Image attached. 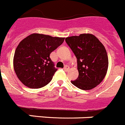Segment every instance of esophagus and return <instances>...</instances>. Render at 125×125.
Returning <instances> with one entry per match:
<instances>
[{
  "instance_id": "obj_1",
  "label": "esophagus",
  "mask_w": 125,
  "mask_h": 125,
  "mask_svg": "<svg viewBox=\"0 0 125 125\" xmlns=\"http://www.w3.org/2000/svg\"><path fill=\"white\" fill-rule=\"evenodd\" d=\"M69 69H70V68H69L68 66H65L64 68V70L65 72H68V71L69 70Z\"/></svg>"
}]
</instances>
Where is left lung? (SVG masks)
Returning a JSON list of instances; mask_svg holds the SVG:
<instances>
[{"mask_svg":"<svg viewBox=\"0 0 125 125\" xmlns=\"http://www.w3.org/2000/svg\"><path fill=\"white\" fill-rule=\"evenodd\" d=\"M77 59L79 77L71 83L84 90L94 88L107 73L108 58L100 41L91 33H83L65 39Z\"/></svg>","mask_w":125,"mask_h":125,"instance_id":"8db88e82","label":"left lung"}]
</instances>
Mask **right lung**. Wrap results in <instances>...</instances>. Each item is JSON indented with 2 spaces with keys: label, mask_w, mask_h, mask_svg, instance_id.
Listing matches in <instances>:
<instances>
[{
  "label": "right lung",
  "mask_w": 125,
  "mask_h": 125,
  "mask_svg": "<svg viewBox=\"0 0 125 125\" xmlns=\"http://www.w3.org/2000/svg\"><path fill=\"white\" fill-rule=\"evenodd\" d=\"M64 37L32 33L20 42L15 52L13 68L18 79L30 88L44 87L57 71L50 55Z\"/></svg>",
  "instance_id": "add662e5"
}]
</instances>
